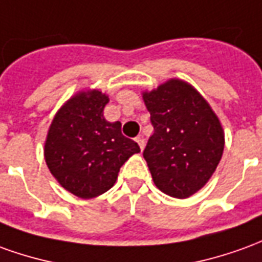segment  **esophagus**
I'll list each match as a JSON object with an SVG mask.
<instances>
[{"label":"esophagus","mask_w":262,"mask_h":262,"mask_svg":"<svg viewBox=\"0 0 262 262\" xmlns=\"http://www.w3.org/2000/svg\"><path fill=\"white\" fill-rule=\"evenodd\" d=\"M136 142L137 144H139V147H140V150L144 149V139L143 136H137L136 137Z\"/></svg>","instance_id":"obj_1"}]
</instances>
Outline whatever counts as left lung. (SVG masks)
I'll list each match as a JSON object with an SVG mask.
<instances>
[{
  "mask_svg": "<svg viewBox=\"0 0 262 262\" xmlns=\"http://www.w3.org/2000/svg\"><path fill=\"white\" fill-rule=\"evenodd\" d=\"M155 133L143 151L156 187L176 199L199 191L217 169L224 132L207 100L187 82L170 79L143 92Z\"/></svg>",
  "mask_w": 262,
  "mask_h": 262,
  "instance_id": "8db88e82",
  "label": "left lung"
}]
</instances>
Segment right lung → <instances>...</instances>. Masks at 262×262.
<instances>
[{
	"label": "right lung",
	"mask_w": 262,
	"mask_h": 262,
	"mask_svg": "<svg viewBox=\"0 0 262 262\" xmlns=\"http://www.w3.org/2000/svg\"><path fill=\"white\" fill-rule=\"evenodd\" d=\"M109 98L100 91L79 92L55 115L45 142V162L62 187L80 199L103 194L116 183L123 163L140 151L122 135L120 122H107Z\"/></svg>",
	"instance_id": "obj_1"
}]
</instances>
